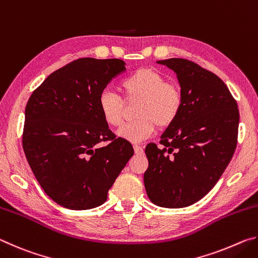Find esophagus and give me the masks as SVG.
Returning <instances> with one entry per match:
<instances>
[{
	"mask_svg": "<svg viewBox=\"0 0 258 258\" xmlns=\"http://www.w3.org/2000/svg\"><path fill=\"white\" fill-rule=\"evenodd\" d=\"M134 151H135V154L142 155L143 154V148L141 146H139V145H134Z\"/></svg>",
	"mask_w": 258,
	"mask_h": 258,
	"instance_id": "34e87169",
	"label": "esophagus"
}]
</instances>
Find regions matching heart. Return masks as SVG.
<instances>
[{"label": "heart", "mask_w": 258, "mask_h": 258, "mask_svg": "<svg viewBox=\"0 0 258 258\" xmlns=\"http://www.w3.org/2000/svg\"><path fill=\"white\" fill-rule=\"evenodd\" d=\"M119 89L127 100H139L135 116L131 123L121 126L118 135L128 141L140 142L155 132L156 125L164 128L177 118L183 106V91L174 82H166L164 75L150 68H141L120 82ZM99 110L103 120L118 126L123 119V103L111 91L99 97Z\"/></svg>", "instance_id": "1"}]
</instances>
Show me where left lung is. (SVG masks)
<instances>
[{
	"instance_id": "1",
	"label": "left lung",
	"mask_w": 258,
	"mask_h": 258,
	"mask_svg": "<svg viewBox=\"0 0 258 258\" xmlns=\"http://www.w3.org/2000/svg\"><path fill=\"white\" fill-rule=\"evenodd\" d=\"M157 62L176 74L183 106L160 137L163 147H146L149 166L143 181L157 206L187 207L213 189L232 158L238 104L224 82L199 64L181 58Z\"/></svg>"
}]
</instances>
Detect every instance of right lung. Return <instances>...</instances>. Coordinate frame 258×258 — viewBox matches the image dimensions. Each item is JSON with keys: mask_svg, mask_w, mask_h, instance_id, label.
Listing matches in <instances>:
<instances>
[{"mask_svg": "<svg viewBox=\"0 0 258 258\" xmlns=\"http://www.w3.org/2000/svg\"><path fill=\"white\" fill-rule=\"evenodd\" d=\"M125 64L120 59H77L30 95L23 148L42 189L60 206L83 211L102 205L134 155L132 145L109 130L98 104ZM101 142L108 145L100 147Z\"/></svg>", "mask_w": 258, "mask_h": 258, "instance_id": "add662e5", "label": "right lung"}]
</instances>
